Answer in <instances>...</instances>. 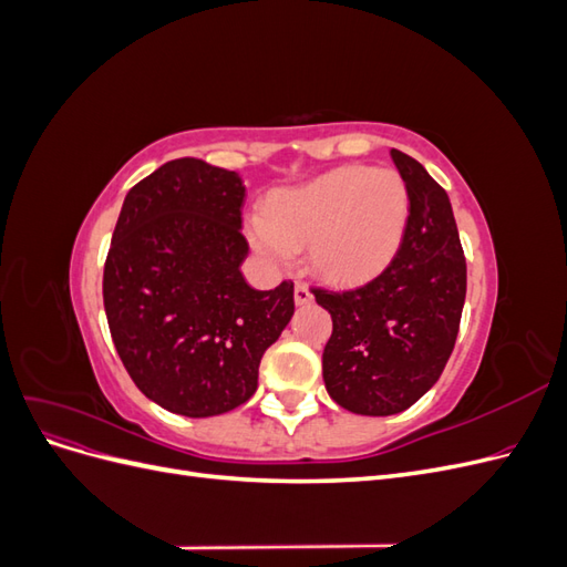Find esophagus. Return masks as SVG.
I'll return each instance as SVG.
<instances>
[{
	"label": "esophagus",
	"instance_id": "esophagus-1",
	"mask_svg": "<svg viewBox=\"0 0 567 567\" xmlns=\"http://www.w3.org/2000/svg\"><path fill=\"white\" fill-rule=\"evenodd\" d=\"M293 298H296V305L298 307H302V305H310L312 300H315V296H312V290L307 288L305 284H296V290H293Z\"/></svg>",
	"mask_w": 567,
	"mask_h": 567
}]
</instances>
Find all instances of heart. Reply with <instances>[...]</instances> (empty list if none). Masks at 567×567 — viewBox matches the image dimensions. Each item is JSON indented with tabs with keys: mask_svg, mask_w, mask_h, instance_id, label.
Returning <instances> with one entry per match:
<instances>
[{
	"mask_svg": "<svg viewBox=\"0 0 567 567\" xmlns=\"http://www.w3.org/2000/svg\"><path fill=\"white\" fill-rule=\"evenodd\" d=\"M406 217L409 192L400 173L352 165L271 196L267 213L248 217L246 236L274 269L288 267L310 246L319 277L352 284L390 260Z\"/></svg>",
	"mask_w": 567,
	"mask_h": 567,
	"instance_id": "obj_1",
	"label": "heart"
}]
</instances>
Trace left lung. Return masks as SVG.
<instances>
[{
    "mask_svg": "<svg viewBox=\"0 0 567 567\" xmlns=\"http://www.w3.org/2000/svg\"><path fill=\"white\" fill-rule=\"evenodd\" d=\"M390 156L409 192L398 255L364 286L315 290L333 319L321 357L326 390L362 416L400 414L437 383L466 302V257L447 192L406 153Z\"/></svg>",
    "mask_w": 567,
    "mask_h": 567,
    "instance_id": "1",
    "label": "left lung"
}]
</instances>
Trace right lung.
<instances>
[{"instance_id":"add662e5","label":"right lung","mask_w":567,"mask_h":567,"mask_svg":"<svg viewBox=\"0 0 567 567\" xmlns=\"http://www.w3.org/2000/svg\"><path fill=\"white\" fill-rule=\"evenodd\" d=\"M246 186L198 158L161 165L125 196L104 267L115 350L151 402L188 419L241 406L296 312L293 284H246Z\"/></svg>"}]
</instances>
